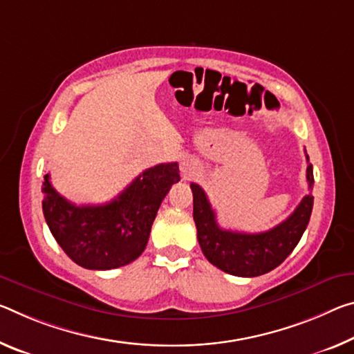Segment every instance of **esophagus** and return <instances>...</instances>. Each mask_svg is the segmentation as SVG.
Here are the masks:
<instances>
[{
  "mask_svg": "<svg viewBox=\"0 0 354 354\" xmlns=\"http://www.w3.org/2000/svg\"><path fill=\"white\" fill-rule=\"evenodd\" d=\"M179 170H181L184 179H190L200 171V164L197 159L187 156V157H184V159L181 160V164H179Z\"/></svg>",
  "mask_w": 354,
  "mask_h": 354,
  "instance_id": "1",
  "label": "esophagus"
}]
</instances>
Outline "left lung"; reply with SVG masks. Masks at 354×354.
<instances>
[{
	"instance_id": "left-lung-1",
	"label": "left lung",
	"mask_w": 354,
	"mask_h": 354,
	"mask_svg": "<svg viewBox=\"0 0 354 354\" xmlns=\"http://www.w3.org/2000/svg\"><path fill=\"white\" fill-rule=\"evenodd\" d=\"M307 162H308V156ZM308 189L313 186L312 164L307 165ZM194 194V221L198 244L207 261L232 276L257 277L277 268L298 245L310 221L313 197L306 195L293 214L263 233H243L222 228L205 190L190 184Z\"/></svg>"
}]
</instances>
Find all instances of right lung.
Instances as JSON below:
<instances>
[{
  "mask_svg": "<svg viewBox=\"0 0 354 354\" xmlns=\"http://www.w3.org/2000/svg\"><path fill=\"white\" fill-rule=\"evenodd\" d=\"M176 162L145 170L115 200L77 206L56 192L50 175L42 183V211L56 243L67 257L86 269L126 266L142 255L157 209L178 183Z\"/></svg>",
  "mask_w": 354,
  "mask_h": 354,
  "instance_id": "obj_1",
  "label": "right lung"
}]
</instances>
